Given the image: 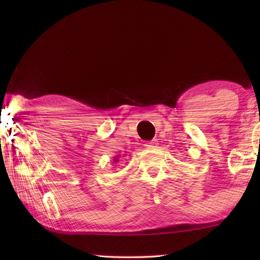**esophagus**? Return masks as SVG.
Here are the masks:
<instances>
[{"mask_svg": "<svg viewBox=\"0 0 260 260\" xmlns=\"http://www.w3.org/2000/svg\"><path fill=\"white\" fill-rule=\"evenodd\" d=\"M157 141H156V140H152V141H150V142H147V143H145L144 145H145V147H147V148H149V149H151V148H156V147H157Z\"/></svg>", "mask_w": 260, "mask_h": 260, "instance_id": "esophagus-1", "label": "esophagus"}]
</instances>
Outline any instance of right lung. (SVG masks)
<instances>
[{
    "label": "right lung",
    "mask_w": 260,
    "mask_h": 260,
    "mask_svg": "<svg viewBox=\"0 0 260 260\" xmlns=\"http://www.w3.org/2000/svg\"><path fill=\"white\" fill-rule=\"evenodd\" d=\"M118 158H119V156H118V155L115 156V159H113V161H115V163H116V162H118Z\"/></svg>",
    "instance_id": "add662e5"
}]
</instances>
